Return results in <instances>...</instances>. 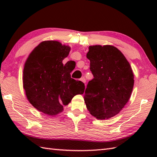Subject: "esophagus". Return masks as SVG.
Instances as JSON below:
<instances>
[{"label": "esophagus", "instance_id": "34e87169", "mask_svg": "<svg viewBox=\"0 0 157 157\" xmlns=\"http://www.w3.org/2000/svg\"><path fill=\"white\" fill-rule=\"evenodd\" d=\"M80 81H82L83 83H84V84H86V79H85L84 78H82L80 79Z\"/></svg>", "mask_w": 157, "mask_h": 157}]
</instances>
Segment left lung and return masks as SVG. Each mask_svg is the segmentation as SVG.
<instances>
[{"mask_svg":"<svg viewBox=\"0 0 157 157\" xmlns=\"http://www.w3.org/2000/svg\"><path fill=\"white\" fill-rule=\"evenodd\" d=\"M86 56L94 75L85 90L86 108L96 119H110L121 111L131 97L134 73L125 56L113 46H90Z\"/></svg>","mask_w":157,"mask_h":157,"instance_id":"obj_1","label":"left lung"}]
</instances>
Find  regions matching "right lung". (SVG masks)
I'll return each mask as SVG.
<instances>
[{
    "mask_svg": "<svg viewBox=\"0 0 157 157\" xmlns=\"http://www.w3.org/2000/svg\"><path fill=\"white\" fill-rule=\"evenodd\" d=\"M71 47L55 40H45L33 49L24 64L23 87L29 103L38 111L56 116L77 94H83L85 86L71 78L75 63L63 64Z\"/></svg>",
    "mask_w": 157,
    "mask_h": 157,
    "instance_id": "right-lung-1",
    "label": "right lung"
}]
</instances>
